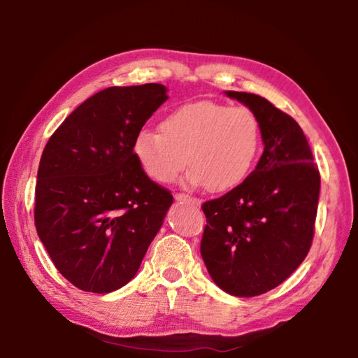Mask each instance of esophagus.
Segmentation results:
<instances>
[{"label":"esophagus","mask_w":358,"mask_h":358,"mask_svg":"<svg viewBox=\"0 0 358 358\" xmlns=\"http://www.w3.org/2000/svg\"><path fill=\"white\" fill-rule=\"evenodd\" d=\"M175 201H178V202H189L192 205H196V207H199V205H201V201H199V199L187 196V194H185V192H177V194H175Z\"/></svg>","instance_id":"1"}]
</instances>
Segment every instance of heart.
Wrapping results in <instances>:
<instances>
[{
  "instance_id": "heart-1",
  "label": "heart",
  "mask_w": 358,
  "mask_h": 358,
  "mask_svg": "<svg viewBox=\"0 0 358 358\" xmlns=\"http://www.w3.org/2000/svg\"><path fill=\"white\" fill-rule=\"evenodd\" d=\"M159 131L143 129L132 143L138 166L157 183L172 181L187 161L191 185L226 192L250 177L262 148V129L251 108L213 101L175 108Z\"/></svg>"
}]
</instances>
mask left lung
<instances>
[{
	"mask_svg": "<svg viewBox=\"0 0 358 358\" xmlns=\"http://www.w3.org/2000/svg\"><path fill=\"white\" fill-rule=\"evenodd\" d=\"M226 94L256 113L265 147L243 183L202 205L201 254L224 292L256 296L286 281L310 251L320 175L292 117L262 96Z\"/></svg>",
	"mask_w": 358,
	"mask_h": 358,
	"instance_id": "left-lung-1",
	"label": "left lung"
}]
</instances>
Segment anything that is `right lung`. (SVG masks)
Listing matches in <instances>:
<instances>
[{"instance_id":"add662e5","label":"right lung","mask_w":358,"mask_h":358,"mask_svg":"<svg viewBox=\"0 0 358 358\" xmlns=\"http://www.w3.org/2000/svg\"><path fill=\"white\" fill-rule=\"evenodd\" d=\"M166 92L161 83L102 90L59 124L42 151L36 230L57 270L85 292H113L136 276L173 202L132 153Z\"/></svg>"}]
</instances>
